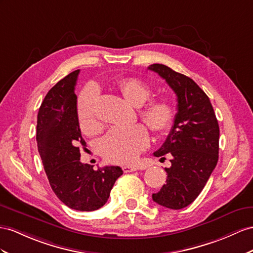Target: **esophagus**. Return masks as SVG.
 <instances>
[{
	"label": "esophagus",
	"instance_id": "34e87169",
	"mask_svg": "<svg viewBox=\"0 0 253 253\" xmlns=\"http://www.w3.org/2000/svg\"><path fill=\"white\" fill-rule=\"evenodd\" d=\"M138 168L137 167H133V166H125L123 167V171H124L125 173H129V172H134L137 171Z\"/></svg>",
	"mask_w": 253,
	"mask_h": 253
}]
</instances>
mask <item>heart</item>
Returning <instances> with one entry per match:
<instances>
[{"instance_id":"obj_1","label":"heart","mask_w":253,"mask_h":253,"mask_svg":"<svg viewBox=\"0 0 253 253\" xmlns=\"http://www.w3.org/2000/svg\"><path fill=\"white\" fill-rule=\"evenodd\" d=\"M118 87L124 98L133 106H141L151 98L153 90L148 84L135 78L119 81ZM96 93L93 87L82 90L78 101V115L84 132L94 133L100 129L95 113ZM175 108L167 99L148 101L140 111V118L156 134H165L175 121ZM148 144V132L143 125L115 127L100 142V153L109 163L130 164Z\"/></svg>"}]
</instances>
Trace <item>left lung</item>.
<instances>
[{
  "label": "left lung",
  "instance_id": "1",
  "mask_svg": "<svg viewBox=\"0 0 253 253\" xmlns=\"http://www.w3.org/2000/svg\"><path fill=\"white\" fill-rule=\"evenodd\" d=\"M147 69L157 73L177 97V113L167 140L154 156H171L167 184L154 202L171 210L191 204L203 190L218 163L219 125L210 98L189 77L163 64ZM165 158V157H164Z\"/></svg>",
  "mask_w": 253,
  "mask_h": 253
}]
</instances>
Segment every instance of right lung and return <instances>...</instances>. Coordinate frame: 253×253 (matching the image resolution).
Returning <instances> with one entry per match:
<instances>
[{"label": "right lung", "instance_id": "obj_1", "mask_svg": "<svg viewBox=\"0 0 253 253\" xmlns=\"http://www.w3.org/2000/svg\"><path fill=\"white\" fill-rule=\"evenodd\" d=\"M77 69L57 82L44 97L37 115L38 152L51 188L69 209L92 211L100 209L122 174L120 167L94 170L80 161L81 135L75 86Z\"/></svg>", "mask_w": 253, "mask_h": 253}]
</instances>
